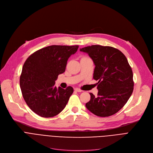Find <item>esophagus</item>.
Wrapping results in <instances>:
<instances>
[{
    "label": "esophagus",
    "mask_w": 153,
    "mask_h": 153,
    "mask_svg": "<svg viewBox=\"0 0 153 153\" xmlns=\"http://www.w3.org/2000/svg\"><path fill=\"white\" fill-rule=\"evenodd\" d=\"M76 92H82V91L81 90V89H79V88H76V89H74Z\"/></svg>",
    "instance_id": "34e87169"
}]
</instances>
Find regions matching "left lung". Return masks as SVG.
<instances>
[{
  "instance_id": "left-lung-1",
  "label": "left lung",
  "mask_w": 153,
  "mask_h": 153,
  "mask_svg": "<svg viewBox=\"0 0 153 153\" xmlns=\"http://www.w3.org/2000/svg\"><path fill=\"white\" fill-rule=\"evenodd\" d=\"M95 64L93 78L98 81L97 96L90 93L86 108L101 117L113 115L121 109L133 91V74L122 52L111 46L92 45L80 49Z\"/></svg>"
}]
</instances>
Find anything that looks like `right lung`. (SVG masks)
Segmentation results:
<instances>
[{"label":"right lung","mask_w":153,"mask_h":153,"mask_svg":"<svg viewBox=\"0 0 153 153\" xmlns=\"http://www.w3.org/2000/svg\"><path fill=\"white\" fill-rule=\"evenodd\" d=\"M78 45H51L31 54L24 63L20 77L23 97L30 108L44 118L53 117L65 108L74 92L71 86L56 87L55 81L64 72L68 58Z\"/></svg>","instance_id":"right-lung-1"}]
</instances>
